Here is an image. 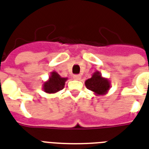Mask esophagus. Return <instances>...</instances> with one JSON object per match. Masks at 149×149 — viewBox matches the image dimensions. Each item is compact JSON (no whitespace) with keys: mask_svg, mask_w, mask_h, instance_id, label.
Segmentation results:
<instances>
[{"mask_svg":"<svg viewBox=\"0 0 149 149\" xmlns=\"http://www.w3.org/2000/svg\"><path fill=\"white\" fill-rule=\"evenodd\" d=\"M80 78H81V77H80V75H74L73 76V79L76 80H80Z\"/></svg>","mask_w":149,"mask_h":149,"instance_id":"1","label":"esophagus"}]
</instances>
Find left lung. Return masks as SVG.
Instances as JSON below:
<instances>
[{
  "label": "left lung",
  "instance_id": "left-lung-1",
  "mask_svg": "<svg viewBox=\"0 0 149 149\" xmlns=\"http://www.w3.org/2000/svg\"><path fill=\"white\" fill-rule=\"evenodd\" d=\"M86 88L93 91L95 95H104L111 88V81L107 78L103 77L100 72H95L91 78L85 81Z\"/></svg>",
  "mask_w": 149,
  "mask_h": 149
}]
</instances>
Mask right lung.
Instances as JSON below:
<instances>
[{"label": "right lung", "instance_id": "add662e5", "mask_svg": "<svg viewBox=\"0 0 149 149\" xmlns=\"http://www.w3.org/2000/svg\"><path fill=\"white\" fill-rule=\"evenodd\" d=\"M67 77H61L57 72L53 71L50 72L49 79L42 84V89L46 93L54 94L64 88Z\"/></svg>", "mask_w": 149, "mask_h": 149}]
</instances>
